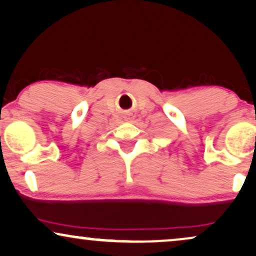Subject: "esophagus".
<instances>
[{
    "mask_svg": "<svg viewBox=\"0 0 256 256\" xmlns=\"http://www.w3.org/2000/svg\"><path fill=\"white\" fill-rule=\"evenodd\" d=\"M131 116H132L131 114H128V117H125V120H126V122H132V120H134V118H132Z\"/></svg>",
    "mask_w": 256,
    "mask_h": 256,
    "instance_id": "1",
    "label": "esophagus"
}]
</instances>
